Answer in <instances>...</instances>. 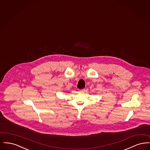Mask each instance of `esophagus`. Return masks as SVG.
<instances>
[{
    "label": "esophagus",
    "mask_w": 150,
    "mask_h": 150,
    "mask_svg": "<svg viewBox=\"0 0 150 150\" xmlns=\"http://www.w3.org/2000/svg\"><path fill=\"white\" fill-rule=\"evenodd\" d=\"M79 92H84L86 91V89H79Z\"/></svg>",
    "instance_id": "34e87169"
}]
</instances>
